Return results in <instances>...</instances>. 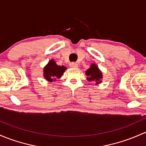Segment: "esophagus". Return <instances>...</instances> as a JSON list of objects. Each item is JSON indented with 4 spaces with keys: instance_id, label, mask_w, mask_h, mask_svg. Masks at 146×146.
Instances as JSON below:
<instances>
[{
    "instance_id": "obj_1",
    "label": "esophagus",
    "mask_w": 146,
    "mask_h": 146,
    "mask_svg": "<svg viewBox=\"0 0 146 146\" xmlns=\"http://www.w3.org/2000/svg\"><path fill=\"white\" fill-rule=\"evenodd\" d=\"M70 66L72 67V68H77L78 67V64L75 62H71L70 64Z\"/></svg>"
}]
</instances>
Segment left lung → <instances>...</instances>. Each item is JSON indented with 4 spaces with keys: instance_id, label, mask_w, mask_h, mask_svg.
<instances>
[{
    "instance_id": "1",
    "label": "left lung",
    "mask_w": 146,
    "mask_h": 146,
    "mask_svg": "<svg viewBox=\"0 0 146 146\" xmlns=\"http://www.w3.org/2000/svg\"><path fill=\"white\" fill-rule=\"evenodd\" d=\"M86 79L88 82H94L96 84H99L102 82L103 73L100 71L96 64H91L89 68L86 71Z\"/></svg>"
}]
</instances>
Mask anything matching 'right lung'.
<instances>
[{
    "instance_id": "add662e5",
    "label": "right lung",
    "mask_w": 146,
    "mask_h": 146,
    "mask_svg": "<svg viewBox=\"0 0 146 146\" xmlns=\"http://www.w3.org/2000/svg\"><path fill=\"white\" fill-rule=\"evenodd\" d=\"M66 70L67 67L58 65L54 60H50L43 68V76L49 82H55L62 76Z\"/></svg>"
}]
</instances>
